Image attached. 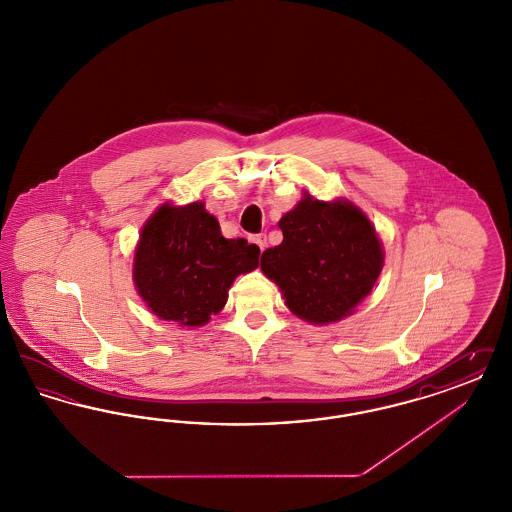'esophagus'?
I'll use <instances>...</instances> for the list:
<instances>
[{"mask_svg":"<svg viewBox=\"0 0 512 512\" xmlns=\"http://www.w3.org/2000/svg\"><path fill=\"white\" fill-rule=\"evenodd\" d=\"M251 242L259 245V249L263 251V249L267 247V236H265V234H257V236H253V238H251Z\"/></svg>","mask_w":512,"mask_h":512,"instance_id":"34e87169","label":"esophagus"}]
</instances>
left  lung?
I'll return each instance as SVG.
<instances>
[{
	"mask_svg": "<svg viewBox=\"0 0 512 512\" xmlns=\"http://www.w3.org/2000/svg\"><path fill=\"white\" fill-rule=\"evenodd\" d=\"M284 240L261 255L293 315L328 324L349 315L372 290L384 265L370 220L351 203L305 195L278 222Z\"/></svg>",
	"mask_w": 512,
	"mask_h": 512,
	"instance_id": "obj_1",
	"label": "left lung"
}]
</instances>
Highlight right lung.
Listing matches in <instances>:
<instances>
[{"label":"right lung","instance_id":"obj_1","mask_svg":"<svg viewBox=\"0 0 512 512\" xmlns=\"http://www.w3.org/2000/svg\"><path fill=\"white\" fill-rule=\"evenodd\" d=\"M259 247L226 240L201 201L163 205L147 220L134 257V282L163 320L201 326L228 299L234 278L259 265Z\"/></svg>","mask_w":512,"mask_h":512}]
</instances>
